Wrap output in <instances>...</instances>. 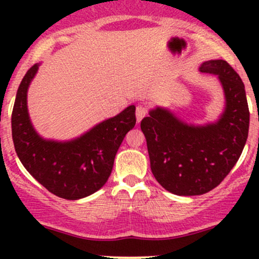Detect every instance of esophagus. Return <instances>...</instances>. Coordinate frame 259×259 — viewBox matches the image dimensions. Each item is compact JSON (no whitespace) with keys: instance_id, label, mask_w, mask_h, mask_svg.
Wrapping results in <instances>:
<instances>
[{"instance_id":"34e87169","label":"esophagus","mask_w":259,"mask_h":259,"mask_svg":"<svg viewBox=\"0 0 259 259\" xmlns=\"http://www.w3.org/2000/svg\"><path fill=\"white\" fill-rule=\"evenodd\" d=\"M147 106L145 105V103H141V105H139L136 107V120H138V123L142 120V118H145L147 115Z\"/></svg>"}]
</instances>
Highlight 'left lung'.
<instances>
[{
    "label": "left lung",
    "instance_id": "obj_1",
    "mask_svg": "<svg viewBox=\"0 0 259 259\" xmlns=\"http://www.w3.org/2000/svg\"><path fill=\"white\" fill-rule=\"evenodd\" d=\"M198 70L221 82L225 103L218 119L198 125L156 107L141 120L154 178L179 196L203 195L218 186L239 160L248 136V105L239 74L223 59L203 62Z\"/></svg>",
    "mask_w": 259,
    "mask_h": 259
}]
</instances>
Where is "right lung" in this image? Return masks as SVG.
<instances>
[{
  "instance_id": "add662e5",
  "label": "right lung",
  "mask_w": 259,
  "mask_h": 259,
  "mask_svg": "<svg viewBox=\"0 0 259 259\" xmlns=\"http://www.w3.org/2000/svg\"><path fill=\"white\" fill-rule=\"evenodd\" d=\"M40 63L34 64L18 88L12 112V138L20 162L44 187L65 200H79L100 190L112 173L113 163L126 133L135 126V106L101 121L68 141L44 139L28 112V89Z\"/></svg>"
}]
</instances>
